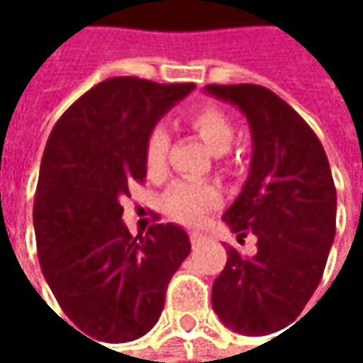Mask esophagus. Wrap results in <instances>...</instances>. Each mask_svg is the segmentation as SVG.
Listing matches in <instances>:
<instances>
[{"instance_id": "1", "label": "esophagus", "mask_w": 363, "mask_h": 363, "mask_svg": "<svg viewBox=\"0 0 363 363\" xmlns=\"http://www.w3.org/2000/svg\"><path fill=\"white\" fill-rule=\"evenodd\" d=\"M189 238H191V244H193V246H199V244L206 240V235H203L201 231H191V233H189Z\"/></svg>"}]
</instances>
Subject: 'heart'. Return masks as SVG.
Segmentation results:
<instances>
[{"mask_svg": "<svg viewBox=\"0 0 363 363\" xmlns=\"http://www.w3.org/2000/svg\"><path fill=\"white\" fill-rule=\"evenodd\" d=\"M184 121L214 153H218V160L227 157V149L231 147L235 136V125L225 111L212 103H201L184 115ZM168 147H170V138L166 130L153 128L145 143V170L149 179L160 181L166 177ZM220 201H223V193L216 184L179 181L166 191L162 208L172 220L186 227H195L203 220L208 212L218 208Z\"/></svg>", "mask_w": 363, "mask_h": 363, "instance_id": "heart-1", "label": "heart"}]
</instances>
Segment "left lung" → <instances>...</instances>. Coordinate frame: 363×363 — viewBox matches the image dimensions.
Segmentation results:
<instances>
[{
    "label": "left lung",
    "mask_w": 363,
    "mask_h": 363,
    "mask_svg": "<svg viewBox=\"0 0 363 363\" xmlns=\"http://www.w3.org/2000/svg\"><path fill=\"white\" fill-rule=\"evenodd\" d=\"M206 90L238 105L250 121L252 168L225 212L238 242L256 235V254L229 248L212 284L220 322L248 336L294 322L313 296L336 231V186L326 151L309 123L275 92L256 84Z\"/></svg>",
    "instance_id": "left-lung-1"
}]
</instances>
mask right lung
Segmentation results:
<instances>
[{"mask_svg":"<svg viewBox=\"0 0 363 363\" xmlns=\"http://www.w3.org/2000/svg\"><path fill=\"white\" fill-rule=\"evenodd\" d=\"M193 88L111 77L65 111L45 143L33 203L41 273L67 318L96 340L128 342L155 326L191 252L172 223L132 238L121 199L147 177L149 132Z\"/></svg>","mask_w":363,"mask_h":363,"instance_id":"1","label":"right lung"}]
</instances>
